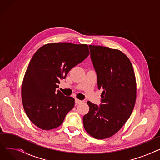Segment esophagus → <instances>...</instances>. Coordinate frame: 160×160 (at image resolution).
I'll list each match as a JSON object with an SVG mask.
<instances>
[{
  "label": "esophagus",
  "instance_id": "34e87169",
  "mask_svg": "<svg viewBox=\"0 0 160 160\" xmlns=\"http://www.w3.org/2000/svg\"><path fill=\"white\" fill-rule=\"evenodd\" d=\"M82 100H80L78 99V98H76V99H75V103L77 104H80V103H82Z\"/></svg>",
  "mask_w": 160,
  "mask_h": 160
}]
</instances>
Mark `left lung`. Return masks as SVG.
<instances>
[{
	"label": "left lung",
	"instance_id": "1",
	"mask_svg": "<svg viewBox=\"0 0 160 160\" xmlns=\"http://www.w3.org/2000/svg\"><path fill=\"white\" fill-rule=\"evenodd\" d=\"M97 75L98 88L102 90L98 107L90 101L83 127L98 139L113 136L130 117L136 100V80L129 58L121 50L89 45Z\"/></svg>",
	"mask_w": 160,
	"mask_h": 160
}]
</instances>
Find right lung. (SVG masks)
<instances>
[{
    "mask_svg": "<svg viewBox=\"0 0 160 160\" xmlns=\"http://www.w3.org/2000/svg\"><path fill=\"white\" fill-rule=\"evenodd\" d=\"M89 54L88 45L59 43L42 46L33 56L23 78L21 96L25 113L36 127L49 130L62 124L74 108V98L56 91L58 83Z\"/></svg>",
    "mask_w": 160,
    "mask_h": 160,
    "instance_id": "add662e5",
    "label": "right lung"
}]
</instances>
